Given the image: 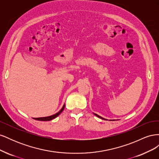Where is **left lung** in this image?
<instances>
[{
	"mask_svg": "<svg viewBox=\"0 0 159 159\" xmlns=\"http://www.w3.org/2000/svg\"><path fill=\"white\" fill-rule=\"evenodd\" d=\"M95 116H97V117H98L99 118H100V119H103V120H107V119H105V118H103V117H101V116H99V115H98V114H96V113H93ZM118 120V119H117ZM110 121H111V120H110ZM113 121H115V119H113Z\"/></svg>",
	"mask_w": 159,
	"mask_h": 159,
	"instance_id": "8db88e82",
	"label": "left lung"
}]
</instances>
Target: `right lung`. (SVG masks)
<instances>
[{
    "instance_id": "1",
    "label": "right lung",
    "mask_w": 159,
    "mask_h": 159,
    "mask_svg": "<svg viewBox=\"0 0 159 159\" xmlns=\"http://www.w3.org/2000/svg\"><path fill=\"white\" fill-rule=\"evenodd\" d=\"M64 107H65V104L63 105V107H62V108L58 112L56 113V114L54 115H51V116H48V117H38V118H33L35 120H38V121H50V120H52L55 119L56 117H57L58 115L63 111L64 109Z\"/></svg>"
}]
</instances>
